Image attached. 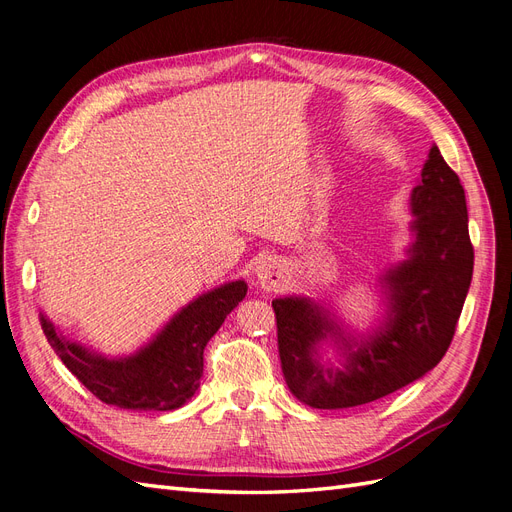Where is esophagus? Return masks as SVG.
<instances>
[{"instance_id": "obj_1", "label": "esophagus", "mask_w": 512, "mask_h": 512, "mask_svg": "<svg viewBox=\"0 0 512 512\" xmlns=\"http://www.w3.org/2000/svg\"><path fill=\"white\" fill-rule=\"evenodd\" d=\"M254 273H256L258 284H260L262 288L275 290L277 286H280L282 277H284V267H282V262L277 260V258L265 256V258L258 260V265H256Z\"/></svg>"}]
</instances>
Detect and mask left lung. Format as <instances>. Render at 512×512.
Here are the masks:
<instances>
[{
  "label": "left lung",
  "mask_w": 512,
  "mask_h": 512,
  "mask_svg": "<svg viewBox=\"0 0 512 512\" xmlns=\"http://www.w3.org/2000/svg\"><path fill=\"white\" fill-rule=\"evenodd\" d=\"M408 258L380 275L384 318L354 337L331 309L307 297L273 301L277 348L290 393L320 410L369 404L423 378L446 354L474 269L466 192L433 145L421 181L410 194ZM331 338L342 368L322 364L319 346Z\"/></svg>",
  "instance_id": "1"
}]
</instances>
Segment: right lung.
I'll use <instances>...</instances> for the list:
<instances>
[{"label": "right lung", "instance_id": "add662e5", "mask_svg": "<svg viewBox=\"0 0 512 512\" xmlns=\"http://www.w3.org/2000/svg\"><path fill=\"white\" fill-rule=\"evenodd\" d=\"M245 292L247 284L237 280L200 294L181 307L149 344L121 359H108L70 342L44 314L40 324L55 354L104 404L166 412L181 408L198 391L205 346Z\"/></svg>", "mask_w": 512, "mask_h": 512}]
</instances>
